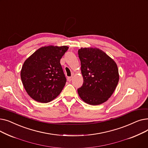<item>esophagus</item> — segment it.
<instances>
[{"mask_svg": "<svg viewBox=\"0 0 148 148\" xmlns=\"http://www.w3.org/2000/svg\"><path fill=\"white\" fill-rule=\"evenodd\" d=\"M73 76L68 77V82H71V81L73 80Z\"/></svg>", "mask_w": 148, "mask_h": 148, "instance_id": "esophagus-1", "label": "esophagus"}]
</instances>
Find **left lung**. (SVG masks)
Returning <instances> with one entry per match:
<instances>
[{"label": "left lung", "instance_id": "left-lung-1", "mask_svg": "<svg viewBox=\"0 0 148 148\" xmlns=\"http://www.w3.org/2000/svg\"><path fill=\"white\" fill-rule=\"evenodd\" d=\"M83 77L82 86L77 89L80 97L90 105H99L113 94L119 82L115 62L99 49L81 48L78 51Z\"/></svg>", "mask_w": 148, "mask_h": 148}]
</instances>
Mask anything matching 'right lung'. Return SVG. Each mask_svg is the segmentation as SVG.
<instances>
[{"label": "right lung", "instance_id": "right-lung-1", "mask_svg": "<svg viewBox=\"0 0 148 148\" xmlns=\"http://www.w3.org/2000/svg\"><path fill=\"white\" fill-rule=\"evenodd\" d=\"M68 49L67 46L44 47L25 62L21 81L28 95L36 101L49 103L63 89L66 79L60 60Z\"/></svg>", "mask_w": 148, "mask_h": 148}]
</instances>
